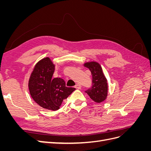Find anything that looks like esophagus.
Instances as JSON below:
<instances>
[{
  "label": "esophagus",
  "instance_id": "1",
  "mask_svg": "<svg viewBox=\"0 0 151 151\" xmlns=\"http://www.w3.org/2000/svg\"><path fill=\"white\" fill-rule=\"evenodd\" d=\"M81 84H77L76 86H75V88H76V89H80L81 88Z\"/></svg>",
  "mask_w": 151,
  "mask_h": 151
}]
</instances>
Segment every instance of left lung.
<instances>
[{
	"label": "left lung",
	"instance_id": "left-lung-1",
	"mask_svg": "<svg viewBox=\"0 0 151 151\" xmlns=\"http://www.w3.org/2000/svg\"><path fill=\"white\" fill-rule=\"evenodd\" d=\"M84 65L90 70L93 77L92 87L86 91V93L96 103H100L104 101L108 95V84L101 66L96 62H86Z\"/></svg>",
	"mask_w": 151,
	"mask_h": 151
}]
</instances>
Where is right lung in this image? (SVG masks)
I'll use <instances>...</instances> for the list:
<instances>
[{
  "label": "right lung",
  "mask_w": 151,
  "mask_h": 151,
  "mask_svg": "<svg viewBox=\"0 0 151 151\" xmlns=\"http://www.w3.org/2000/svg\"><path fill=\"white\" fill-rule=\"evenodd\" d=\"M55 65L49 57L44 58L35 65L30 76L28 87L34 101L41 107L56 111L63 99L67 98L74 88H68L61 78H52Z\"/></svg>",
  "instance_id": "right-lung-1"
}]
</instances>
